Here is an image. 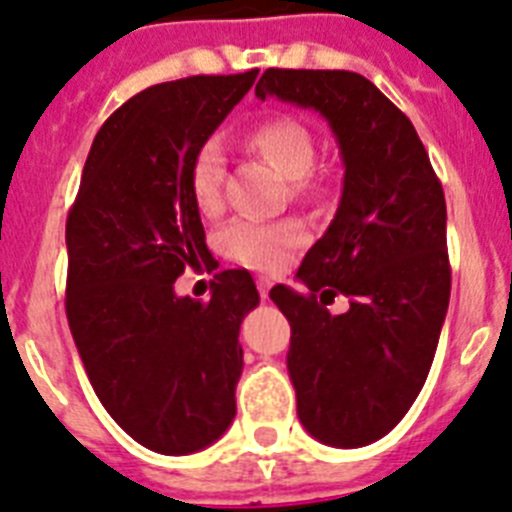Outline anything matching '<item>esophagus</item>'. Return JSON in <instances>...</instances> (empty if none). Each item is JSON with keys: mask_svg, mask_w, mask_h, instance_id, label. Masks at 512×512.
Returning a JSON list of instances; mask_svg holds the SVG:
<instances>
[{"mask_svg": "<svg viewBox=\"0 0 512 512\" xmlns=\"http://www.w3.org/2000/svg\"><path fill=\"white\" fill-rule=\"evenodd\" d=\"M270 286H273V283H270L268 278H257V291H260V296H263V299H268Z\"/></svg>", "mask_w": 512, "mask_h": 512, "instance_id": "esophagus-1", "label": "esophagus"}]
</instances>
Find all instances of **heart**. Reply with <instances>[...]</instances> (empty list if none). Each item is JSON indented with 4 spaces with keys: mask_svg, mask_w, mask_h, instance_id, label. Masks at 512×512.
I'll list each match as a JSON object with an SVG mask.
<instances>
[{
    "mask_svg": "<svg viewBox=\"0 0 512 512\" xmlns=\"http://www.w3.org/2000/svg\"><path fill=\"white\" fill-rule=\"evenodd\" d=\"M249 148L268 158L281 174L294 179V190L309 195L315 190V137L304 122L286 114L268 117L257 124L247 137ZM223 150L218 140H208L197 148L190 163V195L195 208L203 216H216L223 205ZM221 252L229 260L247 268L273 270L289 260V252L302 242V226L294 221L260 223V221H234L221 231Z\"/></svg>",
    "mask_w": 512,
    "mask_h": 512,
    "instance_id": "heart-1",
    "label": "heart"
}]
</instances>
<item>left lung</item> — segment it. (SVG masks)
I'll list each match as a JSON object with an SVG mask.
<instances>
[{
    "instance_id": "left-lung-1",
    "label": "left lung",
    "mask_w": 512,
    "mask_h": 512,
    "mask_svg": "<svg viewBox=\"0 0 512 512\" xmlns=\"http://www.w3.org/2000/svg\"><path fill=\"white\" fill-rule=\"evenodd\" d=\"M255 96L320 111L341 148L343 195L296 278L273 286L291 325L296 414L333 448H362L401 422L435 359L450 302L445 192L411 119L367 77L270 70ZM350 299L343 316L327 304Z\"/></svg>"
}]
</instances>
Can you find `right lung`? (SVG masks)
Segmentation results:
<instances>
[{"mask_svg":"<svg viewBox=\"0 0 512 512\" xmlns=\"http://www.w3.org/2000/svg\"><path fill=\"white\" fill-rule=\"evenodd\" d=\"M255 77H184L122 103L90 145L67 216L64 309L77 354L111 419L163 455L208 448L236 414L255 281L223 270L208 302L176 296L174 281L210 263L190 163Z\"/></svg>","mask_w":512,"mask_h":512,"instance_id":"add662e5","label":"right lung"}]
</instances>
